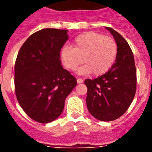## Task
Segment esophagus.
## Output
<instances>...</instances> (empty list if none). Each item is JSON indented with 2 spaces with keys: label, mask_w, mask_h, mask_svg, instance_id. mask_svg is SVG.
Wrapping results in <instances>:
<instances>
[{
  "label": "esophagus",
  "mask_w": 152,
  "mask_h": 152,
  "mask_svg": "<svg viewBox=\"0 0 152 152\" xmlns=\"http://www.w3.org/2000/svg\"><path fill=\"white\" fill-rule=\"evenodd\" d=\"M83 80L81 78H78L77 79V83H83Z\"/></svg>",
  "instance_id": "34e87169"
}]
</instances>
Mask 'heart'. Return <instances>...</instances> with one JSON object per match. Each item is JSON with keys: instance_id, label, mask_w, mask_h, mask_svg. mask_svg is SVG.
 <instances>
[{"instance_id": "heart-1", "label": "heart", "mask_w": 152, "mask_h": 152, "mask_svg": "<svg viewBox=\"0 0 152 152\" xmlns=\"http://www.w3.org/2000/svg\"><path fill=\"white\" fill-rule=\"evenodd\" d=\"M118 44L113 38L94 31L79 34L74 40L73 48L64 46L61 50L62 63L74 71L82 62L84 65L77 70L79 75L99 76L106 73L118 56Z\"/></svg>"}]
</instances>
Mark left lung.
<instances>
[{"label": "left lung", "instance_id": "8db88e82", "mask_svg": "<svg viewBox=\"0 0 152 152\" xmlns=\"http://www.w3.org/2000/svg\"><path fill=\"white\" fill-rule=\"evenodd\" d=\"M106 28L118 44L115 63L106 73L84 83L88 88L86 102L88 111L102 121L116 120L126 112L134 99L137 71L132 51L124 38L111 27Z\"/></svg>", "mask_w": 152, "mask_h": 152}]
</instances>
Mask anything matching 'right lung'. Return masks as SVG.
<instances>
[{
    "mask_svg": "<svg viewBox=\"0 0 152 152\" xmlns=\"http://www.w3.org/2000/svg\"><path fill=\"white\" fill-rule=\"evenodd\" d=\"M67 30L45 28L21 46L15 64V91L20 106L39 123L57 119L76 80L63 69L60 52L69 39Z\"/></svg>",
    "mask_w": 152,
    "mask_h": 152,
    "instance_id": "obj_1",
    "label": "right lung"
}]
</instances>
